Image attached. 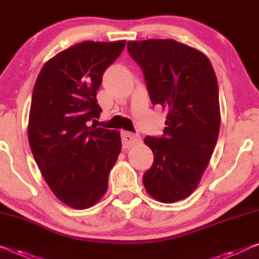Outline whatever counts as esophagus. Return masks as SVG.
Returning a JSON list of instances; mask_svg holds the SVG:
<instances>
[{
    "mask_svg": "<svg viewBox=\"0 0 259 259\" xmlns=\"http://www.w3.org/2000/svg\"><path fill=\"white\" fill-rule=\"evenodd\" d=\"M140 141H141V138L136 136V135L128 133V131H123L122 133V143H123V146H124L125 149L131 148V146L137 144Z\"/></svg>",
    "mask_w": 259,
    "mask_h": 259,
    "instance_id": "1",
    "label": "esophagus"
}]
</instances>
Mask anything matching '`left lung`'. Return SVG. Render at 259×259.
<instances>
[{"mask_svg": "<svg viewBox=\"0 0 259 259\" xmlns=\"http://www.w3.org/2000/svg\"><path fill=\"white\" fill-rule=\"evenodd\" d=\"M126 46L143 69L152 105L167 111L164 136L144 138L154 158L143 184L157 201H180L198 187L218 142L214 68L201 51L173 39L130 40Z\"/></svg>", "mask_w": 259, "mask_h": 259, "instance_id": "8db88e82", "label": "left lung"}]
</instances>
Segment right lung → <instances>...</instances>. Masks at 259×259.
Here are the masks:
<instances>
[{
    "mask_svg": "<svg viewBox=\"0 0 259 259\" xmlns=\"http://www.w3.org/2000/svg\"><path fill=\"white\" fill-rule=\"evenodd\" d=\"M124 46L125 40L73 45L46 61L34 83L30 149L50 190L74 209L94 206L106 194L121 152L119 131L88 123L102 111L96 91L103 72Z\"/></svg>",
    "mask_w": 259,
    "mask_h": 259,
    "instance_id": "obj_1",
    "label": "right lung"
}]
</instances>
